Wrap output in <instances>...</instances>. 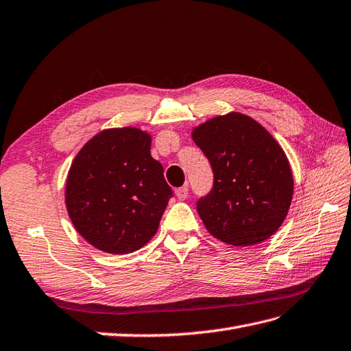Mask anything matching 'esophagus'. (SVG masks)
Returning a JSON list of instances; mask_svg holds the SVG:
<instances>
[{
	"label": "esophagus",
	"mask_w": 351,
	"mask_h": 351,
	"mask_svg": "<svg viewBox=\"0 0 351 351\" xmlns=\"http://www.w3.org/2000/svg\"><path fill=\"white\" fill-rule=\"evenodd\" d=\"M175 194L179 200H185L186 197H189V189H186V185H184V186H181V189H178L175 191Z\"/></svg>",
	"instance_id": "1"
}]
</instances>
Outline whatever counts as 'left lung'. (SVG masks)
Listing matches in <instances>:
<instances>
[{
	"label": "left lung",
	"instance_id": "left-lung-1",
	"mask_svg": "<svg viewBox=\"0 0 351 351\" xmlns=\"http://www.w3.org/2000/svg\"><path fill=\"white\" fill-rule=\"evenodd\" d=\"M191 137L214 170L213 191L197 202L206 230L233 247L271 238L287 217L295 185L280 143L239 112L205 121Z\"/></svg>",
	"mask_w": 351,
	"mask_h": 351
}]
</instances>
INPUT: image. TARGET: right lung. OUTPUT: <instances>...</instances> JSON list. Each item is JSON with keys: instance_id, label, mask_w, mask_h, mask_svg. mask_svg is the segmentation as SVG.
<instances>
[{"instance_id": "add662e5", "label": "right lung", "mask_w": 351, "mask_h": 351, "mask_svg": "<svg viewBox=\"0 0 351 351\" xmlns=\"http://www.w3.org/2000/svg\"><path fill=\"white\" fill-rule=\"evenodd\" d=\"M151 141L136 127L106 128L71 162L65 206L77 233L97 250L128 254L158 230L173 193L151 156Z\"/></svg>"}]
</instances>
